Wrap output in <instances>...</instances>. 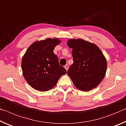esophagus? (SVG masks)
I'll use <instances>...</instances> for the list:
<instances>
[{
    "instance_id": "obj_1",
    "label": "esophagus",
    "mask_w": 126,
    "mask_h": 126,
    "mask_svg": "<svg viewBox=\"0 0 126 126\" xmlns=\"http://www.w3.org/2000/svg\"><path fill=\"white\" fill-rule=\"evenodd\" d=\"M64 67H65V69L67 71L68 69H69V65H66L65 66H64Z\"/></svg>"
}]
</instances>
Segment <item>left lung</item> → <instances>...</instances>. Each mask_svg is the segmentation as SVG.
Instances as JSON below:
<instances>
[{"label": "left lung", "mask_w": 126, "mask_h": 126, "mask_svg": "<svg viewBox=\"0 0 126 126\" xmlns=\"http://www.w3.org/2000/svg\"><path fill=\"white\" fill-rule=\"evenodd\" d=\"M67 46L73 49L74 63L67 75L78 89L87 92L99 84L106 75L107 63L95 44L81 38L70 39Z\"/></svg>", "instance_id": "8db88e82"}]
</instances>
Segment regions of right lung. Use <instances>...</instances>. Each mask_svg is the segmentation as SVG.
Instances as JSON below:
<instances>
[{
  "instance_id": "obj_1",
  "label": "right lung",
  "mask_w": 126,
  "mask_h": 126,
  "mask_svg": "<svg viewBox=\"0 0 126 126\" xmlns=\"http://www.w3.org/2000/svg\"><path fill=\"white\" fill-rule=\"evenodd\" d=\"M61 43L59 38L36 41L27 49L23 56V75L29 85L35 90L46 92L56 85L62 75L66 73L59 65L53 49Z\"/></svg>"
}]
</instances>
